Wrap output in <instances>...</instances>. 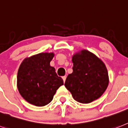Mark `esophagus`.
Returning a JSON list of instances; mask_svg holds the SVG:
<instances>
[{
    "label": "esophagus",
    "instance_id": "esophagus-1",
    "mask_svg": "<svg viewBox=\"0 0 128 128\" xmlns=\"http://www.w3.org/2000/svg\"><path fill=\"white\" fill-rule=\"evenodd\" d=\"M66 75H65V76H63L62 77V78H63V82H65V80H66Z\"/></svg>",
    "mask_w": 128,
    "mask_h": 128
}]
</instances>
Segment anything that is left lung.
Returning <instances> with one entry per match:
<instances>
[{"instance_id":"8db88e82","label":"left lung","mask_w":128,"mask_h":128,"mask_svg":"<svg viewBox=\"0 0 128 128\" xmlns=\"http://www.w3.org/2000/svg\"><path fill=\"white\" fill-rule=\"evenodd\" d=\"M72 72L66 77L65 86L75 101L90 103L100 98L108 85L106 66L93 53L82 50L72 58Z\"/></svg>"}]
</instances>
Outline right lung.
<instances>
[{
	"instance_id": "1",
	"label": "right lung",
	"mask_w": 128,
	"mask_h": 128,
	"mask_svg": "<svg viewBox=\"0 0 128 128\" xmlns=\"http://www.w3.org/2000/svg\"><path fill=\"white\" fill-rule=\"evenodd\" d=\"M54 53H40L25 58L20 66L17 86L20 95L30 104L45 106L53 100L56 90L63 85L50 63Z\"/></svg>"
}]
</instances>
